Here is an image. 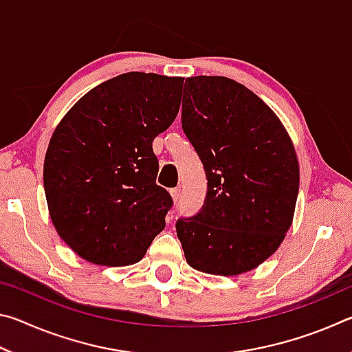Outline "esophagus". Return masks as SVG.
<instances>
[{
  "instance_id": "34e87169",
  "label": "esophagus",
  "mask_w": 352,
  "mask_h": 352,
  "mask_svg": "<svg viewBox=\"0 0 352 352\" xmlns=\"http://www.w3.org/2000/svg\"><path fill=\"white\" fill-rule=\"evenodd\" d=\"M170 195H172V200L178 201V200H180V195H182V189L180 188L170 189Z\"/></svg>"
}]
</instances>
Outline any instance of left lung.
I'll use <instances>...</instances> for the list:
<instances>
[{"mask_svg": "<svg viewBox=\"0 0 352 352\" xmlns=\"http://www.w3.org/2000/svg\"><path fill=\"white\" fill-rule=\"evenodd\" d=\"M182 127L208 180L200 211L175 223L184 258L210 275L256 269L294 220L300 168L287 130L264 100L223 76L186 79Z\"/></svg>", "mask_w": 352, "mask_h": 352, "instance_id": "left-lung-1", "label": "left lung"}]
</instances>
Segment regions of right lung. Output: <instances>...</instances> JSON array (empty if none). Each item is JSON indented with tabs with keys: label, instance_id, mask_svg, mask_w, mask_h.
Instances as JSON below:
<instances>
[{
	"label": "right lung",
	"instance_id": "obj_1",
	"mask_svg": "<svg viewBox=\"0 0 352 352\" xmlns=\"http://www.w3.org/2000/svg\"><path fill=\"white\" fill-rule=\"evenodd\" d=\"M183 77L126 73L74 104L52 133L43 168L50 216L88 262L122 267L144 258L174 205L158 186L152 142L180 110Z\"/></svg>",
	"mask_w": 352,
	"mask_h": 352
}]
</instances>
